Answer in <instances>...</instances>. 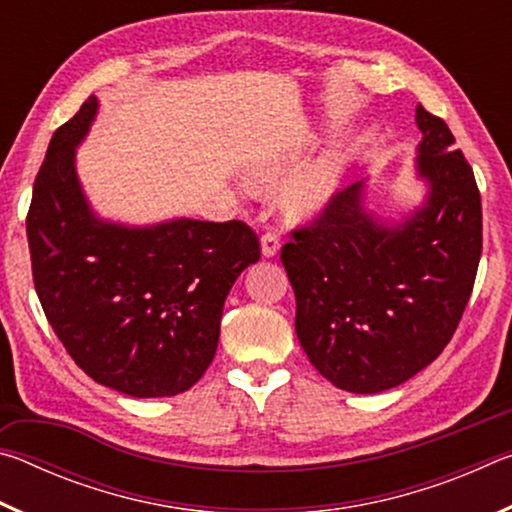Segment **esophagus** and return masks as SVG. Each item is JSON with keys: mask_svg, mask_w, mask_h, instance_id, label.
I'll return each instance as SVG.
<instances>
[{"mask_svg": "<svg viewBox=\"0 0 512 512\" xmlns=\"http://www.w3.org/2000/svg\"><path fill=\"white\" fill-rule=\"evenodd\" d=\"M277 253H280V239H277L275 232H266V235H262V255L275 257Z\"/></svg>", "mask_w": 512, "mask_h": 512, "instance_id": "esophagus-1", "label": "esophagus"}]
</instances>
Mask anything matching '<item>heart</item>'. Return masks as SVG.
Listing matches in <instances>:
<instances>
[{
    "label": "heart",
    "instance_id": "b5f03b06",
    "mask_svg": "<svg viewBox=\"0 0 512 512\" xmlns=\"http://www.w3.org/2000/svg\"><path fill=\"white\" fill-rule=\"evenodd\" d=\"M289 167V158H264L250 164V169L246 171V183L253 192H266V189L280 183ZM343 169V155L339 151L332 149L318 155L305 169L298 171L284 189V210L296 216V219H309V216L318 214L339 192Z\"/></svg>",
    "mask_w": 512,
    "mask_h": 512
}]
</instances>
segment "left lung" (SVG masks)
Here are the masks:
<instances>
[{
	"mask_svg": "<svg viewBox=\"0 0 512 512\" xmlns=\"http://www.w3.org/2000/svg\"><path fill=\"white\" fill-rule=\"evenodd\" d=\"M415 176L427 187L404 219L366 207V180L291 232L282 264L296 293V334L309 361L348 393L400 386L445 350L481 257V194L440 117L415 108Z\"/></svg>",
	"mask_w": 512,
	"mask_h": 512,
	"instance_id": "1",
	"label": "left lung"
}]
</instances>
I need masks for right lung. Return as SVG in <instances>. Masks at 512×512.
I'll return each mask as SVG.
<instances>
[{"label": "right lung", "instance_id": "1", "mask_svg": "<svg viewBox=\"0 0 512 512\" xmlns=\"http://www.w3.org/2000/svg\"><path fill=\"white\" fill-rule=\"evenodd\" d=\"M92 97L51 137L27 216L33 284L69 357L131 397L192 388L219 343L225 298L259 259L241 221L126 225L92 210L76 149L97 119Z\"/></svg>", "mask_w": 512, "mask_h": 512}]
</instances>
